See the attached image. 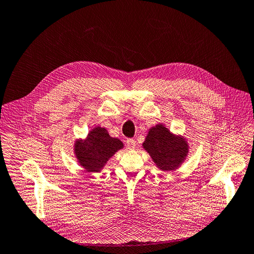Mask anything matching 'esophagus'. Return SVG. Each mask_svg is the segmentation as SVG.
<instances>
[{
  "label": "esophagus",
  "mask_w": 254,
  "mask_h": 254,
  "mask_svg": "<svg viewBox=\"0 0 254 254\" xmlns=\"http://www.w3.org/2000/svg\"><path fill=\"white\" fill-rule=\"evenodd\" d=\"M126 143H127V147L129 148V149L132 150V149H135V148H136V141L133 139H127Z\"/></svg>",
  "instance_id": "34e87169"
}]
</instances>
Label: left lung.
<instances>
[{
  "instance_id": "obj_1",
  "label": "left lung",
  "mask_w": 254,
  "mask_h": 254,
  "mask_svg": "<svg viewBox=\"0 0 254 254\" xmlns=\"http://www.w3.org/2000/svg\"><path fill=\"white\" fill-rule=\"evenodd\" d=\"M142 148L149 154L158 169L170 172L179 169L184 164L190 146L185 136L170 131L168 127L159 123L148 130Z\"/></svg>"
}]
</instances>
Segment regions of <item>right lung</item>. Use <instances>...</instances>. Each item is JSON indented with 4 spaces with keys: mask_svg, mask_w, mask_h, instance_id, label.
<instances>
[{
    "mask_svg": "<svg viewBox=\"0 0 254 254\" xmlns=\"http://www.w3.org/2000/svg\"><path fill=\"white\" fill-rule=\"evenodd\" d=\"M124 147L123 141L111 137L106 128L95 126L85 138L75 139L73 150L76 160L84 171L96 174L102 171L109 159Z\"/></svg>",
    "mask_w": 254,
    "mask_h": 254,
    "instance_id": "1",
    "label": "right lung"
}]
</instances>
